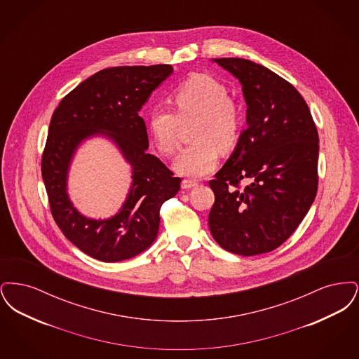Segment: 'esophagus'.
<instances>
[{
    "label": "esophagus",
    "mask_w": 359,
    "mask_h": 359,
    "mask_svg": "<svg viewBox=\"0 0 359 359\" xmlns=\"http://www.w3.org/2000/svg\"><path fill=\"white\" fill-rule=\"evenodd\" d=\"M194 187H196V183H195V182H192V180L184 179V180L182 182V188H184V189H189V188Z\"/></svg>",
    "instance_id": "34e87169"
}]
</instances>
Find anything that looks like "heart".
Wrapping results in <instances>:
<instances>
[{
  "mask_svg": "<svg viewBox=\"0 0 359 359\" xmlns=\"http://www.w3.org/2000/svg\"><path fill=\"white\" fill-rule=\"evenodd\" d=\"M176 113L168 107H154L147 117L149 137L161 154L172 156L179 148L182 123L196 120L191 140L175 163L180 175L202 177L214 171L219 151L229 152L238 142L242 113L229 98V90L219 81L198 74L177 86L172 93Z\"/></svg>",
  "mask_w": 359,
  "mask_h": 359,
  "instance_id": "heart-1",
  "label": "heart"
}]
</instances>
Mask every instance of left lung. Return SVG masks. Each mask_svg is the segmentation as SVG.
Here are the masks:
<instances>
[{
  "label": "left lung",
  "instance_id": "8db88e82",
  "mask_svg": "<svg viewBox=\"0 0 359 359\" xmlns=\"http://www.w3.org/2000/svg\"><path fill=\"white\" fill-rule=\"evenodd\" d=\"M212 60L242 85L248 128L208 183L215 195L208 227L230 253H268L290 238L315 201L318 130L304 98L273 71L239 57ZM246 178L251 184L242 190Z\"/></svg>",
  "mask_w": 359,
  "mask_h": 359
}]
</instances>
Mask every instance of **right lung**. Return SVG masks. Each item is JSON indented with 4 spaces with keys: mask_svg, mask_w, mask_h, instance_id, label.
<instances>
[{
    "mask_svg": "<svg viewBox=\"0 0 359 359\" xmlns=\"http://www.w3.org/2000/svg\"><path fill=\"white\" fill-rule=\"evenodd\" d=\"M172 71L170 65L102 69L76 86L52 114L41 175L55 222L87 256L117 262L142 253L157 237L161 205L180 189L182 179L147 152V126L138 116L152 91ZM98 134L119 147L133 165L134 179L121 212L100 222L82 216L67 194L74 151L86 137Z\"/></svg>",
    "mask_w": 359,
    "mask_h": 359,
    "instance_id": "right-lung-1",
    "label": "right lung"
}]
</instances>
